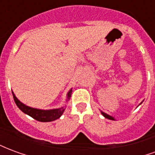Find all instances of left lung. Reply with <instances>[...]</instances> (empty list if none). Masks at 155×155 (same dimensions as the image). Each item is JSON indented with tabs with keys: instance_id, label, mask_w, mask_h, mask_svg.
<instances>
[{
	"instance_id": "8db88e82",
	"label": "left lung",
	"mask_w": 155,
	"mask_h": 155,
	"mask_svg": "<svg viewBox=\"0 0 155 155\" xmlns=\"http://www.w3.org/2000/svg\"><path fill=\"white\" fill-rule=\"evenodd\" d=\"M141 103H142V102H141ZM141 103H140V104H141ZM101 114H103V116H104V118H106V119H108V120H114V117H112V116H110V115H109V114H107L106 113H104V112H103V111H101Z\"/></svg>"
}]
</instances>
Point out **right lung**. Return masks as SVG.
<instances>
[{"label": "right lung", "mask_w": 155, "mask_h": 155, "mask_svg": "<svg viewBox=\"0 0 155 155\" xmlns=\"http://www.w3.org/2000/svg\"><path fill=\"white\" fill-rule=\"evenodd\" d=\"M71 93H72V89H71L68 92L66 101L71 99ZM12 94H13V98H14V101H15L17 107L25 114H28L33 119H35L40 122H51V121L57 120L63 114L64 110H65V106L58 108V109H52V110H40V109L30 107L19 101L18 99L15 97V94L13 92H12Z\"/></svg>", "instance_id": "1"}]
</instances>
